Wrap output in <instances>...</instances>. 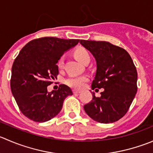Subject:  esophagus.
<instances>
[{
    "mask_svg": "<svg viewBox=\"0 0 153 153\" xmlns=\"http://www.w3.org/2000/svg\"><path fill=\"white\" fill-rule=\"evenodd\" d=\"M81 93V91H79V90H73V93L74 94H78V93Z\"/></svg>",
    "mask_w": 153,
    "mask_h": 153,
    "instance_id": "esophagus-1",
    "label": "esophagus"
}]
</instances>
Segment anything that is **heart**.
<instances>
[{
    "instance_id": "1",
    "label": "heart",
    "mask_w": 153,
    "mask_h": 153,
    "mask_svg": "<svg viewBox=\"0 0 153 153\" xmlns=\"http://www.w3.org/2000/svg\"><path fill=\"white\" fill-rule=\"evenodd\" d=\"M75 54L77 58L84 64L89 63V62L90 61V53L85 48H78L75 51ZM63 64H64V57L62 56L57 61V66H58L59 69H62L63 67ZM87 80H88V78L85 75H82V76H70L65 80V83L70 87H72V88L80 89L84 85V84L87 82Z\"/></svg>"
}]
</instances>
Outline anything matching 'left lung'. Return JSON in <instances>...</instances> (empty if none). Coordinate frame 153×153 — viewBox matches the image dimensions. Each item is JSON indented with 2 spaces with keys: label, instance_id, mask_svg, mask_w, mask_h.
I'll use <instances>...</instances> for the list:
<instances>
[{
  "label": "left lung",
  "instance_id": "1",
  "mask_svg": "<svg viewBox=\"0 0 153 153\" xmlns=\"http://www.w3.org/2000/svg\"><path fill=\"white\" fill-rule=\"evenodd\" d=\"M80 43L96 60L92 89H104L100 97L93 93L84 111L101 123L116 122L125 116L137 93V72L132 59L125 49L108 42L81 39Z\"/></svg>",
  "mask_w": 153,
  "mask_h": 153
}]
</instances>
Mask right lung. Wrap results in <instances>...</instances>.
<instances>
[{
  "mask_svg": "<svg viewBox=\"0 0 153 153\" xmlns=\"http://www.w3.org/2000/svg\"><path fill=\"white\" fill-rule=\"evenodd\" d=\"M80 39L41 37L22 48L13 62L10 79L11 91L19 109L34 122L43 123L57 115L64 99L72 90L60 84L57 90L48 93L47 87L59 74L57 63L62 54Z\"/></svg>",
  "mask_w": 153,
  "mask_h": 153,
  "instance_id": "obj_1",
  "label": "right lung"
}]
</instances>
